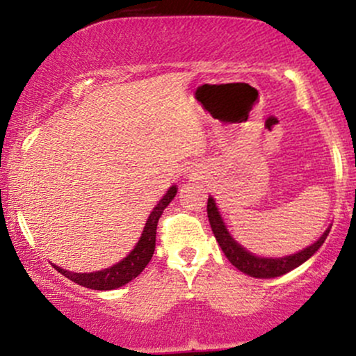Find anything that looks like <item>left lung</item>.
<instances>
[{
    "label": "left lung",
    "mask_w": 356,
    "mask_h": 356,
    "mask_svg": "<svg viewBox=\"0 0 356 356\" xmlns=\"http://www.w3.org/2000/svg\"><path fill=\"white\" fill-rule=\"evenodd\" d=\"M207 218H209L212 232H214L216 239H218L220 249L226 254L227 259L231 261L232 266H236L239 271H243L244 275H249L252 277H276L281 275H286L291 269H295L303 264L306 259H309L318 249L321 248V244L325 243L326 236H328L330 227L323 232V236L316 243H313L312 246L305 248L303 251L296 252V254L284 256V257H259L254 256L252 252H249L244 249L241 244L236 243L229 234V231L224 226V220L220 218L218 206H216L214 199H207Z\"/></svg>",
    "instance_id": "1"
}]
</instances>
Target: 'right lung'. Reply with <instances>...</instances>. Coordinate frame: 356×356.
Listing matches in <instances>:
<instances>
[{
  "instance_id": "add662e5",
  "label": "right lung",
  "mask_w": 356,
  "mask_h": 356,
  "mask_svg": "<svg viewBox=\"0 0 356 356\" xmlns=\"http://www.w3.org/2000/svg\"><path fill=\"white\" fill-rule=\"evenodd\" d=\"M177 194V187L172 186L169 191L165 192L164 197L159 201L157 206L154 207V211L150 212L149 219H147L144 231H142L140 239H138L137 246L130 251V254L124 257L120 263L113 264L107 269H102V271L95 273H72L67 269H61L53 264V268L56 271L61 273L65 277L73 281V283L85 286L90 289H99V291H107V289H115L120 288L132 281L134 277H137L144 271V268L149 264V261L152 259V254L155 251V234H157V222L161 219L162 212L170 201Z\"/></svg>"
}]
</instances>
